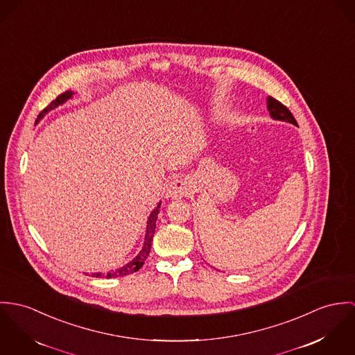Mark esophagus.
<instances>
[{"label": "esophagus", "mask_w": 355, "mask_h": 355, "mask_svg": "<svg viewBox=\"0 0 355 355\" xmlns=\"http://www.w3.org/2000/svg\"><path fill=\"white\" fill-rule=\"evenodd\" d=\"M191 192V188H189V184L185 181V180H174L171 184H170V188H168V192L167 195L173 198H177V197L187 196L188 193Z\"/></svg>", "instance_id": "34e87169"}]
</instances>
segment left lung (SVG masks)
Wrapping results in <instances>:
<instances>
[{
	"instance_id": "1",
	"label": "left lung",
	"mask_w": 355,
	"mask_h": 355,
	"mask_svg": "<svg viewBox=\"0 0 355 355\" xmlns=\"http://www.w3.org/2000/svg\"><path fill=\"white\" fill-rule=\"evenodd\" d=\"M267 107H268L271 119L283 121V122H290L293 125H297V121L294 119V116L291 114V112L284 105H282L279 101L268 96L267 98Z\"/></svg>"
}]
</instances>
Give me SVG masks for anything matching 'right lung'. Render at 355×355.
<instances>
[{
    "label": "right lung",
    "instance_id": "right-lung-1",
    "mask_svg": "<svg viewBox=\"0 0 355 355\" xmlns=\"http://www.w3.org/2000/svg\"><path fill=\"white\" fill-rule=\"evenodd\" d=\"M73 96V92L72 91H65L64 94H61V95H58L46 109H43L42 112H40V116H38V119H37V122L40 121V119H43V116L44 114H47L50 110H53V109H55L57 106H60V105H62V103H65L68 99H71ZM159 208H160V202H159L158 205L155 207V209L151 212V215H150V218H148V220H147V230H146V238H144V245H143V249L140 250V253L132 260V261H129L126 266H123V267H121L119 268L117 271H113V272H109L106 277H119V276H125L129 275V274H133V272H136V271H139L141 267H143V264H144V261H146V259L148 257V254H150V250H151V243H153V238H154V234H155V227H157V219H158V214H159ZM92 276H95V277H102V274L101 272H98V274H92Z\"/></svg>",
    "mask_w": 355,
    "mask_h": 355
}]
</instances>
